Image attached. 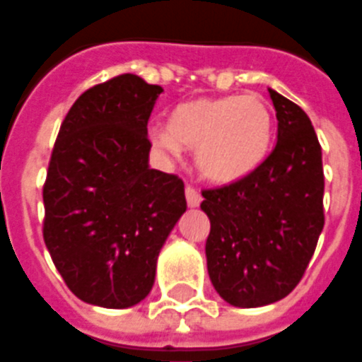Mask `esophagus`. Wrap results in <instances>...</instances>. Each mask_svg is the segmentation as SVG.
Returning a JSON list of instances; mask_svg holds the SVG:
<instances>
[{
    "mask_svg": "<svg viewBox=\"0 0 362 362\" xmlns=\"http://www.w3.org/2000/svg\"><path fill=\"white\" fill-rule=\"evenodd\" d=\"M185 196H187V204H189V207H198L199 202H202V196H199L198 189H194L192 185H187Z\"/></svg>",
    "mask_w": 362,
    "mask_h": 362,
    "instance_id": "1",
    "label": "esophagus"
}]
</instances>
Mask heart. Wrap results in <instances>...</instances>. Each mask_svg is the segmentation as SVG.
Instances as JSON below:
<instances>
[{"label": "heart", "instance_id": "heart-1", "mask_svg": "<svg viewBox=\"0 0 362 362\" xmlns=\"http://www.w3.org/2000/svg\"><path fill=\"white\" fill-rule=\"evenodd\" d=\"M273 115L256 95L192 99L179 104L168 117V129L149 132L153 146L177 153L196 147L202 175L215 183H231L254 172L267 157Z\"/></svg>", "mask_w": 362, "mask_h": 362}]
</instances>
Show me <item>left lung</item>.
<instances>
[{
    "label": "left lung",
    "mask_w": 362,
    "mask_h": 362,
    "mask_svg": "<svg viewBox=\"0 0 362 362\" xmlns=\"http://www.w3.org/2000/svg\"><path fill=\"white\" fill-rule=\"evenodd\" d=\"M276 146L254 172L202 190L211 221L209 279L222 299L256 308L284 299L303 279L325 224L322 146L305 110L269 89Z\"/></svg>",
    "instance_id": "obj_1"
}]
</instances>
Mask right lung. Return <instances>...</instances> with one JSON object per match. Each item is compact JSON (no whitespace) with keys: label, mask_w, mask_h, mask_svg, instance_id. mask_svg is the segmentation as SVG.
<instances>
[{"label":"right lung","mask_w":362,"mask_h":362,"mask_svg":"<svg viewBox=\"0 0 362 362\" xmlns=\"http://www.w3.org/2000/svg\"><path fill=\"white\" fill-rule=\"evenodd\" d=\"M160 86L119 74L83 91L62 123L42 199V237L69 290L89 305L146 299L187 211L183 179L149 168L147 121Z\"/></svg>","instance_id":"right-lung-1"}]
</instances>
